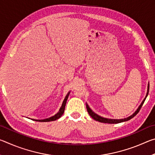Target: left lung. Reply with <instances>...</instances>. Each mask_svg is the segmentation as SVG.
Returning a JSON list of instances; mask_svg holds the SVG:
<instances>
[{"mask_svg":"<svg viewBox=\"0 0 155 155\" xmlns=\"http://www.w3.org/2000/svg\"><path fill=\"white\" fill-rule=\"evenodd\" d=\"M148 92H149V83H148V91H147L146 96L145 97V98L143 99V101H142V103H141L140 105L139 106L138 109L136 110L135 112L133 115H130L129 117H126V118H124V119H109V118H105V117H101V116H100V115H98V114H95V113H94L92 111V110H91L90 108V107H89V105L87 103H86V107H87V112H88L89 115H90L94 120H96V121H98L100 122H103V123H108V124H117V123L128 121V120H129L131 118H133V117H134L135 115L138 114L139 111H140V110L141 108V107H142V105H143L144 101H145L147 96H148Z\"/></svg>","mask_w":155,"mask_h":155,"instance_id":"left-lung-1","label":"left lung"}]
</instances>
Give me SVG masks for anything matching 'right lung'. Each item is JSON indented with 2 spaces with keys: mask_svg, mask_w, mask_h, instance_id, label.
<instances>
[{
  "mask_svg": "<svg viewBox=\"0 0 155 155\" xmlns=\"http://www.w3.org/2000/svg\"><path fill=\"white\" fill-rule=\"evenodd\" d=\"M70 93V91H69V92L67 94L66 96L65 97L64 101H63V103H62L61 108H60L59 110V112L57 113V114L54 115H53V116L48 117V118H46V119H44V120H35V119H31V120H34V121H37V122H51V121H54V120L60 118V117H61V115L64 114V113L65 104H66L67 100H68V96H69Z\"/></svg>",
  "mask_w": 155,
  "mask_h": 155,
  "instance_id": "1",
  "label": "right lung"
}]
</instances>
